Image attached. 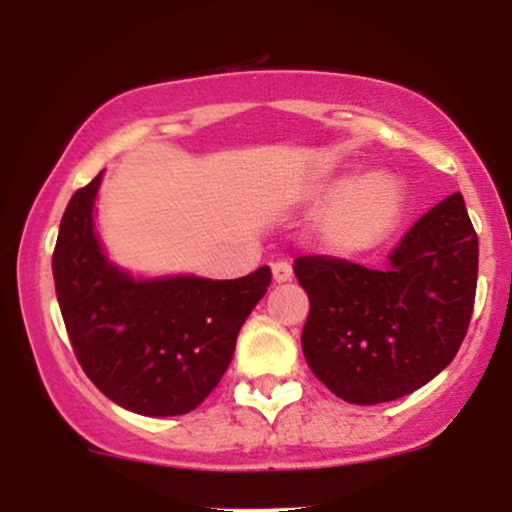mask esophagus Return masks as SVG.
Listing matches in <instances>:
<instances>
[{"label":"esophagus","mask_w":512,"mask_h":512,"mask_svg":"<svg viewBox=\"0 0 512 512\" xmlns=\"http://www.w3.org/2000/svg\"><path fill=\"white\" fill-rule=\"evenodd\" d=\"M291 276H293V269L289 262H274L272 264L274 284H286V281H291Z\"/></svg>","instance_id":"obj_1"}]
</instances>
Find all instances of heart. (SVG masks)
<instances>
[{
	"mask_svg": "<svg viewBox=\"0 0 512 512\" xmlns=\"http://www.w3.org/2000/svg\"><path fill=\"white\" fill-rule=\"evenodd\" d=\"M407 185L390 170L344 173L308 192L313 238L332 257H354L385 243L404 219Z\"/></svg>",
	"mask_w": 512,
	"mask_h": 512,
	"instance_id": "1",
	"label": "heart"
}]
</instances>
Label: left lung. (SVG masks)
<instances>
[{"instance_id":"8db88e82","label":"left lung","mask_w":512,"mask_h":512,"mask_svg":"<svg viewBox=\"0 0 512 512\" xmlns=\"http://www.w3.org/2000/svg\"><path fill=\"white\" fill-rule=\"evenodd\" d=\"M479 240L460 192L445 197L368 269L332 257H298L310 298L301 346L317 380L351 404L392 402L450 366L477 293Z\"/></svg>"}]
</instances>
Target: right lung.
Returning <instances> with one entry per match:
<instances>
[{
  "label": "right lung",
  "mask_w": 512,
  "mask_h": 512,
  "mask_svg": "<svg viewBox=\"0 0 512 512\" xmlns=\"http://www.w3.org/2000/svg\"><path fill=\"white\" fill-rule=\"evenodd\" d=\"M103 173L69 199L52 276L74 354L91 383L122 409L180 416L219 385L243 322L272 272L240 279L195 274L134 276L115 264L96 233Z\"/></svg>",
  "instance_id": "1"
}]
</instances>
